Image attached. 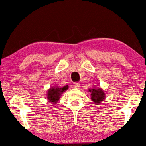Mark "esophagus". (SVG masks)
I'll use <instances>...</instances> for the list:
<instances>
[{
    "instance_id": "obj_1",
    "label": "esophagus",
    "mask_w": 146,
    "mask_h": 146,
    "mask_svg": "<svg viewBox=\"0 0 146 146\" xmlns=\"http://www.w3.org/2000/svg\"><path fill=\"white\" fill-rule=\"evenodd\" d=\"M73 87L74 88H76V89H78L80 87V83H78V82H76V83H73Z\"/></svg>"
}]
</instances>
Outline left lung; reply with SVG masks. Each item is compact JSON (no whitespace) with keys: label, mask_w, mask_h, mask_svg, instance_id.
<instances>
[{"label":"left lung","mask_w":146,"mask_h":146,"mask_svg":"<svg viewBox=\"0 0 146 146\" xmlns=\"http://www.w3.org/2000/svg\"><path fill=\"white\" fill-rule=\"evenodd\" d=\"M89 92H91V98L93 102L98 105L105 98V93L104 91L100 88H94L92 89H89Z\"/></svg>","instance_id":"obj_1"}]
</instances>
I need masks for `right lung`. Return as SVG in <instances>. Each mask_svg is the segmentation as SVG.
<instances>
[{"label": "right lung", "mask_w": 146, "mask_h": 146, "mask_svg": "<svg viewBox=\"0 0 146 146\" xmlns=\"http://www.w3.org/2000/svg\"><path fill=\"white\" fill-rule=\"evenodd\" d=\"M68 88V86L66 85L62 88H59L58 86H55L51 88L48 89L47 91V99L49 102L52 104H56L59 99L60 98L61 94L63 92H65Z\"/></svg>", "instance_id": "right-lung-1"}]
</instances>
